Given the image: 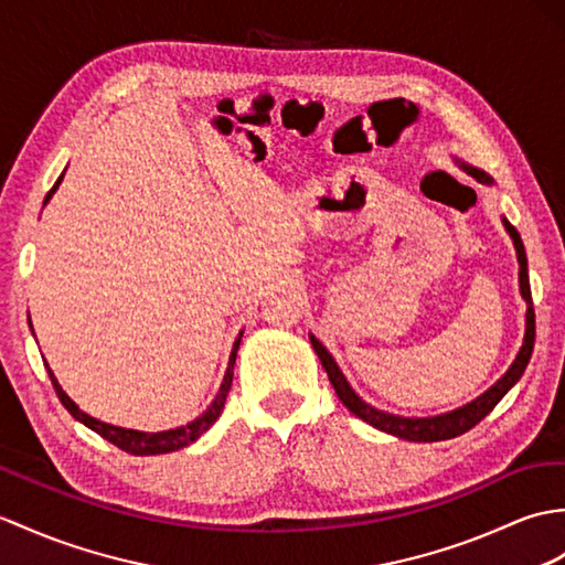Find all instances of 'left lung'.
<instances>
[{"instance_id": "8db88e82", "label": "left lung", "mask_w": 565, "mask_h": 565, "mask_svg": "<svg viewBox=\"0 0 565 565\" xmlns=\"http://www.w3.org/2000/svg\"><path fill=\"white\" fill-rule=\"evenodd\" d=\"M457 163H460L477 182H483V185H493V178L487 173V170L475 168V166H467L462 161H457ZM503 226H505L508 235H510V238H513V245H515V255H518V265H520V274H518L520 296L524 298V303H527V312H524L522 347L518 351L515 361L510 363V369L501 377H498L495 383L487 392H483V395H479L477 399H471V402H467L462 406H457V409H452V412H445V414H438V416H399V414H390V412H383V409H375L373 404L361 399L356 395V390L349 385L347 375L337 365L332 353L322 347V342H320L318 337L308 334L310 337V344H312L315 353H318V359L322 363V369L327 371V375H330V383H332V387L337 392V397L342 399V404L347 406V409L353 416H359L361 422L371 424L373 428L383 430V433H390V436L402 438V440H412V443L450 440V438L462 436V433H467L469 428H475L481 422V418L487 416V414H491L493 406L508 395V390L515 387V383L522 377L524 369H527L530 356H532V349H534V308H532L530 277H527V255H524L522 238H520V233L515 231V226H510V221L505 216H503Z\"/></svg>"}]
</instances>
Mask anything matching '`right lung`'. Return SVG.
<instances>
[{
	"mask_svg": "<svg viewBox=\"0 0 565 565\" xmlns=\"http://www.w3.org/2000/svg\"><path fill=\"white\" fill-rule=\"evenodd\" d=\"M62 178H64V173L57 178L55 185H52V190L47 192L45 204L52 200V194L57 192ZM29 324H31V318H29ZM31 330H33V324H31ZM241 339H243V332L235 337L233 349H231V356H228V365H226V373H223L221 387L216 392V397L212 399V404H209L200 416L192 418L190 424L178 426V428H168V430H159V433H147V430H135V428H122V426H113V424L98 422V418H94L90 414L78 409V404L67 395V392L62 390V385L57 383V377H55V373L50 371L47 363H45V369H47V375L52 380V387H55L60 402L64 404V409H67L76 418V422H82L90 430H96L100 438L117 445V448L129 452V455H141V457L143 455H163V452H173V450H180V448H188L190 443H194L196 438L202 436V433H206L209 428L214 426V422L223 412V404H226L228 390H231V383H233V365H235V353H238V347H241Z\"/></svg>",
	"mask_w": 565,
	"mask_h": 565,
	"instance_id": "right-lung-1",
	"label": "right lung"
}]
</instances>
